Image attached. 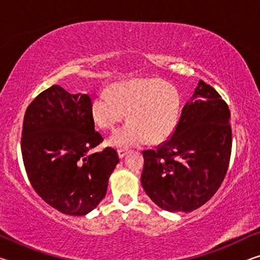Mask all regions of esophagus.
<instances>
[{
  "instance_id": "34e87169",
  "label": "esophagus",
  "mask_w": 260,
  "mask_h": 260,
  "mask_svg": "<svg viewBox=\"0 0 260 260\" xmlns=\"http://www.w3.org/2000/svg\"><path fill=\"white\" fill-rule=\"evenodd\" d=\"M126 155L127 150H125V149H119V150H118V156H119V158H124Z\"/></svg>"
}]
</instances>
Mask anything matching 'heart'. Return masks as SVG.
I'll return each mask as SVG.
<instances>
[{
    "mask_svg": "<svg viewBox=\"0 0 260 260\" xmlns=\"http://www.w3.org/2000/svg\"><path fill=\"white\" fill-rule=\"evenodd\" d=\"M180 96L159 79L120 82L111 91H100L91 103V116L103 129H112L128 112L129 121L114 132L109 143L116 148L158 143L172 135L180 116Z\"/></svg>",
    "mask_w": 260,
    "mask_h": 260,
    "instance_id": "1",
    "label": "heart"
}]
</instances>
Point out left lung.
I'll use <instances>...</instances> for the list:
<instances>
[{
	"label": "left lung",
	"mask_w": 260,
	"mask_h": 260,
	"mask_svg": "<svg viewBox=\"0 0 260 260\" xmlns=\"http://www.w3.org/2000/svg\"><path fill=\"white\" fill-rule=\"evenodd\" d=\"M230 119L225 101L200 80L173 134L142 152L141 183L153 203L170 212H190L217 192L231 159Z\"/></svg>",
	"instance_id": "8db88e82"
}]
</instances>
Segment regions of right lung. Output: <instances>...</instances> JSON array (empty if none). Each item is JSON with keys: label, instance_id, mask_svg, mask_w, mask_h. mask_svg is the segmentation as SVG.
Masks as SVG:
<instances>
[{"label": "right lung", "instance_id": "right-lung-1", "mask_svg": "<svg viewBox=\"0 0 260 260\" xmlns=\"http://www.w3.org/2000/svg\"><path fill=\"white\" fill-rule=\"evenodd\" d=\"M103 138L95 131L91 99L51 86L26 109L21 155L38 195L59 212L85 215L105 197L119 162L117 151L90 153Z\"/></svg>", "mask_w": 260, "mask_h": 260}]
</instances>
